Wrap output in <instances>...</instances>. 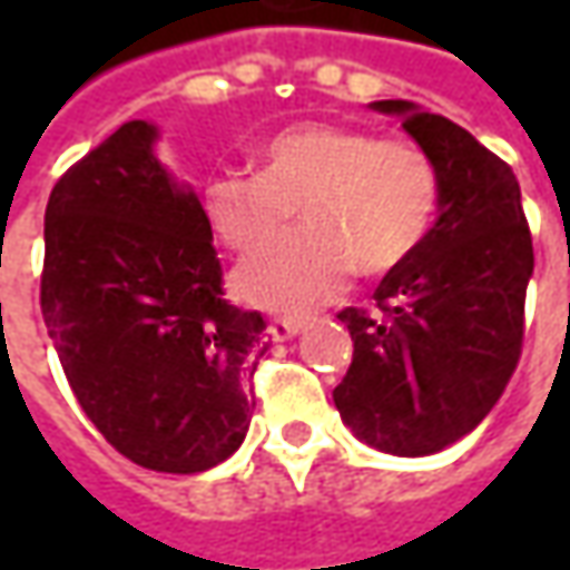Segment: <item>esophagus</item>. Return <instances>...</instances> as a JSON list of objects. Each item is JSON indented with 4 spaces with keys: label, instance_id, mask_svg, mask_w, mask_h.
<instances>
[{
    "label": "esophagus",
    "instance_id": "1",
    "mask_svg": "<svg viewBox=\"0 0 570 570\" xmlns=\"http://www.w3.org/2000/svg\"><path fill=\"white\" fill-rule=\"evenodd\" d=\"M304 330V323L301 320H288V317H278L269 323V336H273L275 342H288L292 336H297Z\"/></svg>",
    "mask_w": 570,
    "mask_h": 570
}]
</instances>
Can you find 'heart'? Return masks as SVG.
<instances>
[{"label":"heart","mask_w":570,"mask_h":570,"mask_svg":"<svg viewBox=\"0 0 570 570\" xmlns=\"http://www.w3.org/2000/svg\"><path fill=\"white\" fill-rule=\"evenodd\" d=\"M259 174L222 170L203 208L230 250H256L292 225L307 230L253 253L234 269V292L256 307L307 314L348 273L400 269L425 244L441 206V174L422 145L371 129L295 126L256 151Z\"/></svg>","instance_id":"heart-1"}]
</instances>
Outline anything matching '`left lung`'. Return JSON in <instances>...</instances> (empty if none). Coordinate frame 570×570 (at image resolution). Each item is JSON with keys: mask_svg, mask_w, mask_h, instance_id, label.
I'll return each mask as SVG.
<instances>
[{"mask_svg": "<svg viewBox=\"0 0 570 570\" xmlns=\"http://www.w3.org/2000/svg\"><path fill=\"white\" fill-rule=\"evenodd\" d=\"M400 117L441 174L425 244L374 292L377 314L345 307L355 352L333 403L352 434L393 456H428L479 425L520 362L533 237L514 170L448 117L374 100Z\"/></svg>", "mask_w": 570, "mask_h": 570, "instance_id": "8db88e82", "label": "left lung"}]
</instances>
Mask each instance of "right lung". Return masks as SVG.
Wrapping results in <instances>:
<instances>
[{
    "mask_svg": "<svg viewBox=\"0 0 570 570\" xmlns=\"http://www.w3.org/2000/svg\"><path fill=\"white\" fill-rule=\"evenodd\" d=\"M129 120L72 165L43 215L40 311L78 405L126 460L193 475L244 444L259 311L225 301L199 196Z\"/></svg>",
    "mask_w": 570,
    "mask_h": 570,
    "instance_id": "right-lung-1",
    "label": "right lung"
}]
</instances>
